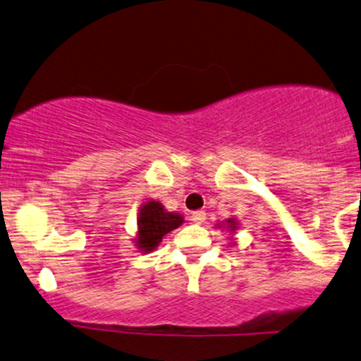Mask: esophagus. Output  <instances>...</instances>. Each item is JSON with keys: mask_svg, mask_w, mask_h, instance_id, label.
<instances>
[{"mask_svg": "<svg viewBox=\"0 0 361 361\" xmlns=\"http://www.w3.org/2000/svg\"><path fill=\"white\" fill-rule=\"evenodd\" d=\"M192 221L195 222V224H202L205 221V212L204 210H197V212H193L192 214Z\"/></svg>", "mask_w": 361, "mask_h": 361, "instance_id": "1", "label": "esophagus"}]
</instances>
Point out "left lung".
I'll use <instances>...</instances> for the list:
<instances>
[{"label": "left lung", "mask_w": 361, "mask_h": 361, "mask_svg": "<svg viewBox=\"0 0 361 361\" xmlns=\"http://www.w3.org/2000/svg\"><path fill=\"white\" fill-rule=\"evenodd\" d=\"M217 227H224V229L229 231L231 235H234L235 231H238V227H239V222L235 217H229V219H226V221H222L221 224H217ZM231 241H233V239H231Z\"/></svg>", "instance_id": "left-lung-1"}]
</instances>
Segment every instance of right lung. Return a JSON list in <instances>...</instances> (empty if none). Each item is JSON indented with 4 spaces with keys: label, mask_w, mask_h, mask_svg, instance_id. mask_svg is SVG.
I'll return each instance as SVG.
<instances>
[{
    "label": "right lung",
    "mask_w": 361,
    "mask_h": 361,
    "mask_svg": "<svg viewBox=\"0 0 361 361\" xmlns=\"http://www.w3.org/2000/svg\"><path fill=\"white\" fill-rule=\"evenodd\" d=\"M185 222L183 215L168 212L164 205L157 200H147L140 205L137 217V233L134 243L137 251L152 252L171 231L178 229Z\"/></svg>",
    "instance_id": "1"
}]
</instances>
